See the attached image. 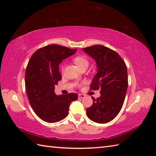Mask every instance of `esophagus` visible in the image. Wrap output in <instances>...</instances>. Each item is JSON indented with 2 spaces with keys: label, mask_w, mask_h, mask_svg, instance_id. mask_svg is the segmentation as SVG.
Wrapping results in <instances>:
<instances>
[{
  "label": "esophagus",
  "mask_w": 156,
  "mask_h": 156,
  "mask_svg": "<svg viewBox=\"0 0 156 156\" xmlns=\"http://www.w3.org/2000/svg\"><path fill=\"white\" fill-rule=\"evenodd\" d=\"M84 97H85L84 94H78V98H84Z\"/></svg>",
  "instance_id": "esophagus-1"
}]
</instances>
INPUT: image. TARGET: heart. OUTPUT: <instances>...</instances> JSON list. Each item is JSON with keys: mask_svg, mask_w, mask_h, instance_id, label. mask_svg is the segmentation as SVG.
I'll list each match as a JSON object with an SVG mask.
<instances>
[{"mask_svg": "<svg viewBox=\"0 0 156 156\" xmlns=\"http://www.w3.org/2000/svg\"><path fill=\"white\" fill-rule=\"evenodd\" d=\"M74 62L78 66V67L80 68L81 70L82 69L87 68L89 66V60L87 56L85 55H78L76 56L74 59Z\"/></svg>", "mask_w": 156, "mask_h": 156, "instance_id": "1", "label": "heart"}]
</instances>
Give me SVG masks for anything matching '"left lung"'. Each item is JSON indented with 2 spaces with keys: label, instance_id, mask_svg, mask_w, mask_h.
<instances>
[{
  "label": "left lung",
  "instance_id": "1",
  "mask_svg": "<svg viewBox=\"0 0 156 156\" xmlns=\"http://www.w3.org/2000/svg\"><path fill=\"white\" fill-rule=\"evenodd\" d=\"M97 63V72L90 89H100L101 97H92L93 104L87 109L88 117L98 123H106L117 117L123 105L128 87L127 66L117 52L103 45L83 48Z\"/></svg>",
  "mask_w": 156,
  "mask_h": 156
}]
</instances>
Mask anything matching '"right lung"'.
Returning <instances> with one entry per match:
<instances>
[{"instance_id":"1","label":"right lung","mask_w":156,"mask_h":156,"mask_svg":"<svg viewBox=\"0 0 156 156\" xmlns=\"http://www.w3.org/2000/svg\"><path fill=\"white\" fill-rule=\"evenodd\" d=\"M77 49L53 44L36 51L29 61L25 72V90L33 110L43 121L56 122L65 119L69 105L76 101V93L57 96L55 86L62 79L59 65Z\"/></svg>"}]
</instances>
